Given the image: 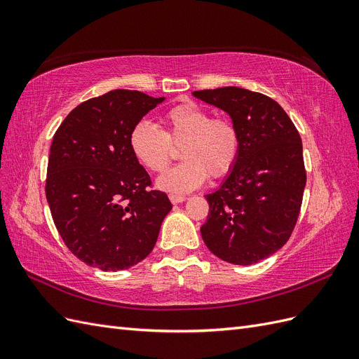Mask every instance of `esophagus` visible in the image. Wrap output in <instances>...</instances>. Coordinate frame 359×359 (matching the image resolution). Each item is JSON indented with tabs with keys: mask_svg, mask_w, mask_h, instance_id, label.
<instances>
[{
	"mask_svg": "<svg viewBox=\"0 0 359 359\" xmlns=\"http://www.w3.org/2000/svg\"><path fill=\"white\" fill-rule=\"evenodd\" d=\"M169 199L172 203H181L184 201H187V198L181 196V194H169Z\"/></svg>",
	"mask_w": 359,
	"mask_h": 359,
	"instance_id": "34e87169",
	"label": "esophagus"
}]
</instances>
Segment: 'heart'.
I'll return each mask as SVG.
<instances>
[{"label": "heart", "mask_w": 359, "mask_h": 359, "mask_svg": "<svg viewBox=\"0 0 359 359\" xmlns=\"http://www.w3.org/2000/svg\"><path fill=\"white\" fill-rule=\"evenodd\" d=\"M163 130L140 121L130 132L128 144L136 160L151 172H163L175 156V147L186 158L157 181L168 191L187 193L205 182L208 173L220 178L240 156L241 136L232 119L212 118L206 107L186 102L161 116Z\"/></svg>", "instance_id": "heart-1"}]
</instances>
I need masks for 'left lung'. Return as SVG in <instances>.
Listing matches in <instances>:
<instances>
[{"label": "left lung", "mask_w": 359, "mask_h": 359, "mask_svg": "<svg viewBox=\"0 0 359 359\" xmlns=\"http://www.w3.org/2000/svg\"><path fill=\"white\" fill-rule=\"evenodd\" d=\"M193 95L229 114L241 136L229 177L206 194L203 243L226 262L256 264L283 247L297 224L307 181L301 136L265 94L224 86Z\"/></svg>", "instance_id": "8db88e82"}]
</instances>
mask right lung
Returning <instances> with one entry per match:
<instances>
[{"label":"right lung","mask_w":359,"mask_h":359,"mask_svg":"<svg viewBox=\"0 0 359 359\" xmlns=\"http://www.w3.org/2000/svg\"><path fill=\"white\" fill-rule=\"evenodd\" d=\"M165 97L114 90L76 106L53 135L46 199L70 252L102 271L126 269L154 248L172 203L133 156L132 128Z\"/></svg>","instance_id":"right-lung-1"}]
</instances>
